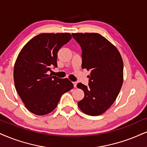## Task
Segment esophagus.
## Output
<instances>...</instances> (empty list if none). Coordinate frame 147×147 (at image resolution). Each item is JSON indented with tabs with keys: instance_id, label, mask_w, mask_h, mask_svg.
Masks as SVG:
<instances>
[{
	"instance_id": "obj_1",
	"label": "esophagus",
	"mask_w": 147,
	"mask_h": 147,
	"mask_svg": "<svg viewBox=\"0 0 147 147\" xmlns=\"http://www.w3.org/2000/svg\"><path fill=\"white\" fill-rule=\"evenodd\" d=\"M73 84H74V87L76 88V87H77V82H74Z\"/></svg>"
}]
</instances>
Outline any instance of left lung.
Segmentation results:
<instances>
[{"instance_id":"8db88e82","label":"left lung","mask_w":147,"mask_h":147,"mask_svg":"<svg viewBox=\"0 0 147 147\" xmlns=\"http://www.w3.org/2000/svg\"><path fill=\"white\" fill-rule=\"evenodd\" d=\"M82 49V68L90 70L88 86L78 83L84 97L79 108L90 116H98L115 102L123 82V63L117 48L98 33H72Z\"/></svg>"}]
</instances>
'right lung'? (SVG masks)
<instances>
[{"instance_id": "right-lung-1", "label": "right lung", "mask_w": 147, "mask_h": 147, "mask_svg": "<svg viewBox=\"0 0 147 147\" xmlns=\"http://www.w3.org/2000/svg\"><path fill=\"white\" fill-rule=\"evenodd\" d=\"M71 39L67 32L41 33L23 47L14 65L16 89L26 108L36 115H45L57 106L63 93L74 87L67 78L50 74L57 67V53Z\"/></svg>"}]
</instances>
